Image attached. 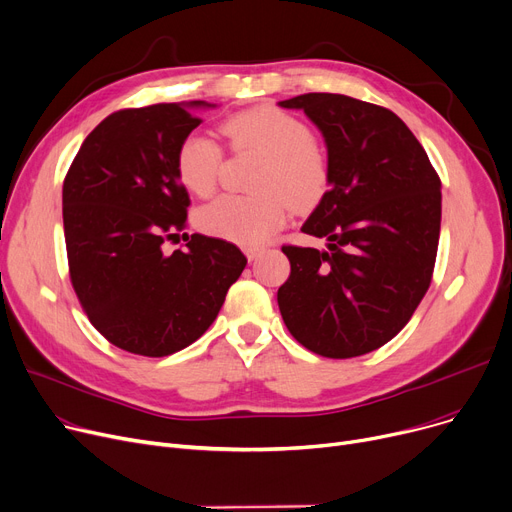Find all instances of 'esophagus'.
Segmentation results:
<instances>
[{"instance_id": "esophagus-1", "label": "esophagus", "mask_w": 512, "mask_h": 512, "mask_svg": "<svg viewBox=\"0 0 512 512\" xmlns=\"http://www.w3.org/2000/svg\"><path fill=\"white\" fill-rule=\"evenodd\" d=\"M261 253H263V249H259V247H245V255L249 261H255Z\"/></svg>"}]
</instances>
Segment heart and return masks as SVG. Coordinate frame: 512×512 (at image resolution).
<instances>
[{
  "label": "heart",
  "instance_id": "heart-1",
  "mask_svg": "<svg viewBox=\"0 0 512 512\" xmlns=\"http://www.w3.org/2000/svg\"><path fill=\"white\" fill-rule=\"evenodd\" d=\"M234 151L263 157L255 191L259 195H222L197 213V226L215 238L245 247L270 240L294 207L315 205L330 184L326 153L313 139L311 128L278 107H255L222 124ZM222 170V149L213 139L193 132L176 151V174L186 191L207 197L215 191Z\"/></svg>",
  "mask_w": 512,
  "mask_h": 512
}]
</instances>
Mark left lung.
<instances>
[{
    "instance_id": "8db88e82",
    "label": "left lung",
    "mask_w": 512,
    "mask_h": 512,
    "mask_svg": "<svg viewBox=\"0 0 512 512\" xmlns=\"http://www.w3.org/2000/svg\"><path fill=\"white\" fill-rule=\"evenodd\" d=\"M303 110L324 134L330 191L303 224L326 249L282 247L278 288L288 332L309 351L351 359L390 342L434 274L440 178L409 126L386 107L336 93L278 103Z\"/></svg>"
}]
</instances>
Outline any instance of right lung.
<instances>
[{
  "mask_svg": "<svg viewBox=\"0 0 512 512\" xmlns=\"http://www.w3.org/2000/svg\"><path fill=\"white\" fill-rule=\"evenodd\" d=\"M207 101L107 116L80 145L62 188L70 280L95 330L122 351L168 357L205 334L247 257L232 242L182 234L176 151Z\"/></svg>",
  "mask_w": 512,
  "mask_h": 512,
  "instance_id": "right-lung-1",
  "label": "right lung"
}]
</instances>
